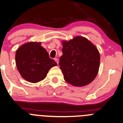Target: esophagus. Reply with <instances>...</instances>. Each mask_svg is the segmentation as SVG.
Listing matches in <instances>:
<instances>
[{
    "label": "esophagus",
    "mask_w": 123,
    "mask_h": 123,
    "mask_svg": "<svg viewBox=\"0 0 123 123\" xmlns=\"http://www.w3.org/2000/svg\"><path fill=\"white\" fill-rule=\"evenodd\" d=\"M54 60H55V62H56V63H57V64H58V58H54Z\"/></svg>",
    "instance_id": "34e87169"
}]
</instances>
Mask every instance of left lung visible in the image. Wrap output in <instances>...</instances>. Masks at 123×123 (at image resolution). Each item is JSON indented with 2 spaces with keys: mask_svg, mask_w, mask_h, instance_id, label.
Instances as JSON below:
<instances>
[{
  "mask_svg": "<svg viewBox=\"0 0 123 123\" xmlns=\"http://www.w3.org/2000/svg\"><path fill=\"white\" fill-rule=\"evenodd\" d=\"M62 52L59 66L66 82L75 86H84L94 80L98 72L100 56L90 41L80 36L64 41Z\"/></svg>",
  "mask_w": 123,
  "mask_h": 123,
  "instance_id": "obj_1",
  "label": "left lung"
}]
</instances>
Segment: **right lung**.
Masks as SVG:
<instances>
[{
	"mask_svg": "<svg viewBox=\"0 0 123 123\" xmlns=\"http://www.w3.org/2000/svg\"><path fill=\"white\" fill-rule=\"evenodd\" d=\"M40 45V42L25 43L17 50L16 54V65L21 76L26 81L34 83L43 80L49 70L57 65Z\"/></svg>",
	"mask_w": 123,
	"mask_h": 123,
	"instance_id": "1",
	"label": "right lung"
}]
</instances>
